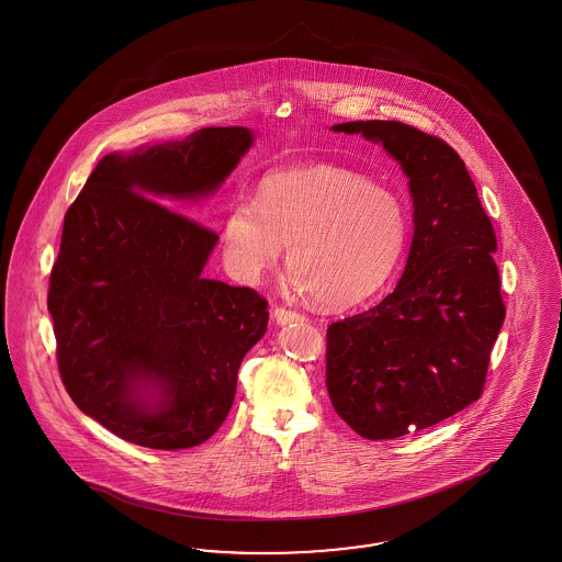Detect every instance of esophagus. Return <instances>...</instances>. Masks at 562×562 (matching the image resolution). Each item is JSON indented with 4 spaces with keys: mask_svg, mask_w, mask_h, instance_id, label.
Wrapping results in <instances>:
<instances>
[{
    "mask_svg": "<svg viewBox=\"0 0 562 562\" xmlns=\"http://www.w3.org/2000/svg\"><path fill=\"white\" fill-rule=\"evenodd\" d=\"M273 317H276V322L278 324H292V322H305L306 315L303 313H299V311H292V308H286V306H278L276 311H273Z\"/></svg>",
    "mask_w": 562,
    "mask_h": 562,
    "instance_id": "esophagus-1",
    "label": "esophagus"
}]
</instances>
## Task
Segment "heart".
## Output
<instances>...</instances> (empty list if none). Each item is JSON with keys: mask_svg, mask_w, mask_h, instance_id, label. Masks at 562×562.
Returning <instances> with one entry per match:
<instances>
[{"mask_svg": "<svg viewBox=\"0 0 562 562\" xmlns=\"http://www.w3.org/2000/svg\"><path fill=\"white\" fill-rule=\"evenodd\" d=\"M408 235V212L390 189L355 170L306 167L266 175L256 198H237L222 222L233 272L256 280L278 263L319 303L357 305L392 276Z\"/></svg>", "mask_w": 562, "mask_h": 562, "instance_id": "1", "label": "heart"}]
</instances>
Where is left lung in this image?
I'll return each mask as SVG.
<instances>
[{"mask_svg":"<svg viewBox=\"0 0 562 562\" xmlns=\"http://www.w3.org/2000/svg\"><path fill=\"white\" fill-rule=\"evenodd\" d=\"M341 134L383 144L408 175L414 237L406 270L379 305L327 327L331 406L371 441L437 425L484 392L505 322L496 235L465 162L402 121H348Z\"/></svg>","mask_w":562,"mask_h":562,"instance_id":"left-lung-1","label":"left lung"}]
</instances>
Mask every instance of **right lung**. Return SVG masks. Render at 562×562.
Here are the masks:
<instances>
[{"label": "right lung", "mask_w": 562, "mask_h": 562, "mask_svg": "<svg viewBox=\"0 0 562 562\" xmlns=\"http://www.w3.org/2000/svg\"><path fill=\"white\" fill-rule=\"evenodd\" d=\"M251 142L247 127H204L106 154L66 212L47 296L57 367L74 404L123 441H207L266 334L261 294L202 276L218 235L157 204L214 193Z\"/></svg>", "instance_id": "add662e5"}]
</instances>
